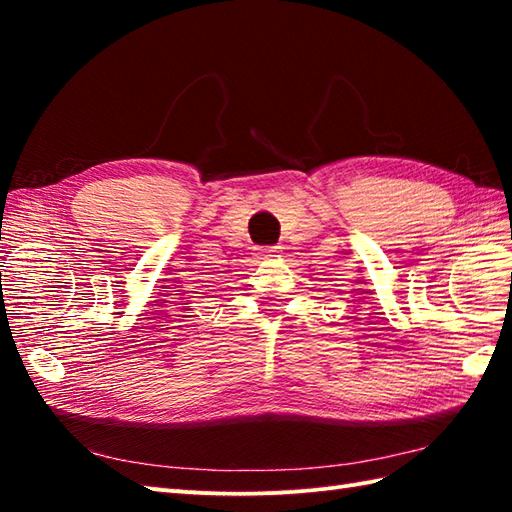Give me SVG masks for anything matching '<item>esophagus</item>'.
Here are the masks:
<instances>
[{
  "instance_id": "obj_1",
  "label": "esophagus",
  "mask_w": 512,
  "mask_h": 512,
  "mask_svg": "<svg viewBox=\"0 0 512 512\" xmlns=\"http://www.w3.org/2000/svg\"><path fill=\"white\" fill-rule=\"evenodd\" d=\"M279 253L277 246H266V248H259V259H268V257H275Z\"/></svg>"
}]
</instances>
